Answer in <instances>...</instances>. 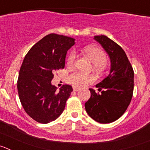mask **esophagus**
<instances>
[{
  "instance_id": "34e87169",
  "label": "esophagus",
  "mask_w": 150,
  "mask_h": 150,
  "mask_svg": "<svg viewBox=\"0 0 150 150\" xmlns=\"http://www.w3.org/2000/svg\"><path fill=\"white\" fill-rule=\"evenodd\" d=\"M73 90H74V91H79V87H77V86H73Z\"/></svg>"
}]
</instances>
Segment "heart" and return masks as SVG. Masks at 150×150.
<instances>
[{"label": "heart", "mask_w": 150, "mask_h": 150, "mask_svg": "<svg viewBox=\"0 0 150 150\" xmlns=\"http://www.w3.org/2000/svg\"><path fill=\"white\" fill-rule=\"evenodd\" d=\"M86 53L91 59V62L95 64V69L97 71H101L104 68V66L107 62V55L105 52L98 47L92 46H86L84 49ZM76 59V53L72 51L67 57V64L69 65L73 64ZM67 80L70 83L76 86H84L88 83L94 81V77L90 75H87L82 72L76 71L70 74L67 78Z\"/></svg>", "instance_id": "b5f03b06"}]
</instances>
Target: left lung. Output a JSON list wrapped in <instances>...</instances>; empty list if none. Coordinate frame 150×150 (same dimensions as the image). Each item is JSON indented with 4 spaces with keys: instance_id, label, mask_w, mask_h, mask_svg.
<instances>
[{
    "instance_id": "8db88e82",
    "label": "left lung",
    "mask_w": 150,
    "mask_h": 150,
    "mask_svg": "<svg viewBox=\"0 0 150 150\" xmlns=\"http://www.w3.org/2000/svg\"><path fill=\"white\" fill-rule=\"evenodd\" d=\"M110 56V74L96 85L99 92L89 88L91 97L85 108L91 118L100 123H110L121 117L132 100L134 91V71L121 46L107 36H95Z\"/></svg>"
}]
</instances>
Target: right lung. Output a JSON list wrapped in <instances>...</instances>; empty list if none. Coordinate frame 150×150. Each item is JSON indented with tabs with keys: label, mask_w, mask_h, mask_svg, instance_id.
<instances>
[{
	"label": "right lung",
	"mask_w": 150,
	"mask_h": 150,
	"mask_svg": "<svg viewBox=\"0 0 150 150\" xmlns=\"http://www.w3.org/2000/svg\"><path fill=\"white\" fill-rule=\"evenodd\" d=\"M75 39L50 34L26 54L18 74L17 88L21 104L30 117L46 124L60 116L73 88L63 85L59 91L51 84L54 72L63 69L67 52Z\"/></svg>",
	"instance_id": "add662e5"
}]
</instances>
